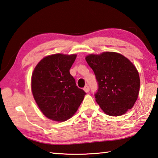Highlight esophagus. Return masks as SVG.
<instances>
[{
    "instance_id": "esophagus-1",
    "label": "esophagus",
    "mask_w": 158,
    "mask_h": 158,
    "mask_svg": "<svg viewBox=\"0 0 158 158\" xmlns=\"http://www.w3.org/2000/svg\"><path fill=\"white\" fill-rule=\"evenodd\" d=\"M84 90L85 92V93H88L90 91V88H89L88 85H85V87L84 88Z\"/></svg>"
}]
</instances>
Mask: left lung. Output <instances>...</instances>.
Returning a JSON list of instances; mask_svg holds the SVG:
<instances>
[{"label":"left lung","mask_w":158,"mask_h":158,"mask_svg":"<svg viewBox=\"0 0 158 158\" xmlns=\"http://www.w3.org/2000/svg\"><path fill=\"white\" fill-rule=\"evenodd\" d=\"M85 60L95 74L98 90L94 96L102 110L108 115L119 116L133 108L140 80L131 61L113 52L89 54Z\"/></svg>","instance_id":"obj_1"}]
</instances>
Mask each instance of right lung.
Listing matches in <instances>:
<instances>
[{"label":"right lung","mask_w":158,"mask_h":158,"mask_svg":"<svg viewBox=\"0 0 158 158\" xmlns=\"http://www.w3.org/2000/svg\"><path fill=\"white\" fill-rule=\"evenodd\" d=\"M77 54H55L39 61L31 75V91L48 119L64 122L76 113L86 94L77 86L70 69Z\"/></svg>","instance_id":"right-lung-1"}]
</instances>
